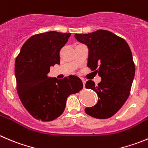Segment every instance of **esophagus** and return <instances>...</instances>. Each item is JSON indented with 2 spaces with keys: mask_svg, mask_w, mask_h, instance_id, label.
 <instances>
[{
  "mask_svg": "<svg viewBox=\"0 0 148 148\" xmlns=\"http://www.w3.org/2000/svg\"><path fill=\"white\" fill-rule=\"evenodd\" d=\"M82 83H83V86H84V87H85V81H84V80H82Z\"/></svg>",
  "mask_w": 148,
  "mask_h": 148,
  "instance_id": "esophagus-1",
  "label": "esophagus"
}]
</instances>
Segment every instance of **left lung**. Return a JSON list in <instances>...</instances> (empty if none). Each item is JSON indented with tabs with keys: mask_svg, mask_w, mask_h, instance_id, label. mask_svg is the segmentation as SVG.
<instances>
[{
	"mask_svg": "<svg viewBox=\"0 0 148 148\" xmlns=\"http://www.w3.org/2000/svg\"><path fill=\"white\" fill-rule=\"evenodd\" d=\"M74 37L88 48L87 66L101 77L97 85L92 80L86 82V88L94 90L98 100L96 105L85 108L84 110L95 118H110L122 107L130 95L135 74L130 46L123 38L107 30L75 34Z\"/></svg>",
	"mask_w": 148,
	"mask_h": 148,
	"instance_id": "left-lung-1",
	"label": "left lung"
}]
</instances>
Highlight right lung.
I'll list each match as a JSON object with an SVG mask.
<instances>
[{
	"mask_svg": "<svg viewBox=\"0 0 148 148\" xmlns=\"http://www.w3.org/2000/svg\"><path fill=\"white\" fill-rule=\"evenodd\" d=\"M71 33L47 32L30 37L15 61L16 88L19 98L34 119H56L64 112L66 99L83 88L78 77L58 79L50 77V68L60 64L59 53Z\"/></svg>",
	"mask_w": 148,
	"mask_h": 148,
	"instance_id": "right-lung-1",
	"label": "right lung"
}]
</instances>
